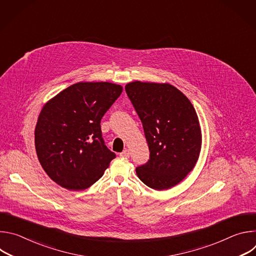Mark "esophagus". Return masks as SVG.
I'll return each instance as SVG.
<instances>
[{"label":"esophagus","instance_id":"1","mask_svg":"<svg viewBox=\"0 0 256 256\" xmlns=\"http://www.w3.org/2000/svg\"><path fill=\"white\" fill-rule=\"evenodd\" d=\"M120 156L122 157V158H128V157H130V151H128V149H126V150H124V151L120 154Z\"/></svg>","mask_w":256,"mask_h":256}]
</instances>
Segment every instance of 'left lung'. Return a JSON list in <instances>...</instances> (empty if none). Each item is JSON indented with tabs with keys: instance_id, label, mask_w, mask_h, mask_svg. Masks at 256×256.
Listing matches in <instances>:
<instances>
[{
	"instance_id": "left-lung-1",
	"label": "left lung",
	"mask_w": 256,
	"mask_h": 256,
	"mask_svg": "<svg viewBox=\"0 0 256 256\" xmlns=\"http://www.w3.org/2000/svg\"><path fill=\"white\" fill-rule=\"evenodd\" d=\"M142 124L150 160L136 169L144 184L171 188L194 168L202 149V130L190 99L168 83L134 81L126 85Z\"/></svg>"
}]
</instances>
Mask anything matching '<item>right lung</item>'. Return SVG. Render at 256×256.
<instances>
[{"label": "right lung", "instance_id": "1", "mask_svg": "<svg viewBox=\"0 0 256 256\" xmlns=\"http://www.w3.org/2000/svg\"><path fill=\"white\" fill-rule=\"evenodd\" d=\"M122 92L114 83L79 82L44 105L35 126V149L56 184L68 190H86L116 158L104 144L100 122Z\"/></svg>", "mask_w": 256, "mask_h": 256}]
</instances>
